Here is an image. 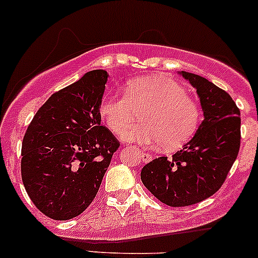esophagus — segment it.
Here are the masks:
<instances>
[{
	"instance_id": "1",
	"label": "esophagus",
	"mask_w": 258,
	"mask_h": 258,
	"mask_svg": "<svg viewBox=\"0 0 258 258\" xmlns=\"http://www.w3.org/2000/svg\"><path fill=\"white\" fill-rule=\"evenodd\" d=\"M140 158H141L144 162H150L152 160V156L150 153H146V152H140Z\"/></svg>"
}]
</instances>
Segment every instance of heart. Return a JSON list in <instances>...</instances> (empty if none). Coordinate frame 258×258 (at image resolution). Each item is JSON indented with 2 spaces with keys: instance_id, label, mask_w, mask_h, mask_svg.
Returning a JSON list of instances; mask_svg holds the SVG:
<instances>
[{
  "instance_id": "obj_1",
  "label": "heart",
  "mask_w": 258,
  "mask_h": 258,
  "mask_svg": "<svg viewBox=\"0 0 258 258\" xmlns=\"http://www.w3.org/2000/svg\"><path fill=\"white\" fill-rule=\"evenodd\" d=\"M142 113V124L125 128ZM100 114L113 134L141 146L175 150L188 141L200 123V107L182 85L167 76H150L127 83L124 95H107Z\"/></svg>"
}]
</instances>
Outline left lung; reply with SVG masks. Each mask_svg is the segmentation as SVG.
<instances>
[{"mask_svg":"<svg viewBox=\"0 0 258 258\" xmlns=\"http://www.w3.org/2000/svg\"><path fill=\"white\" fill-rule=\"evenodd\" d=\"M177 74L196 90L204 121L172 157L155 158L141 171L146 188L171 207L195 205L216 194L237 158L241 141V113L232 97L205 77Z\"/></svg>","mask_w":258,"mask_h":258,"instance_id":"left-lung-1","label":"left lung"}]
</instances>
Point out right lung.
<instances>
[{"label":"right lung","instance_id":"right-lung-1","mask_svg":"<svg viewBox=\"0 0 258 258\" xmlns=\"http://www.w3.org/2000/svg\"><path fill=\"white\" fill-rule=\"evenodd\" d=\"M107 79L105 70H93L53 93L23 137V186L33 205L52 220H71L90 206L119 146L101 126Z\"/></svg>","mask_w":258,"mask_h":258}]
</instances>
